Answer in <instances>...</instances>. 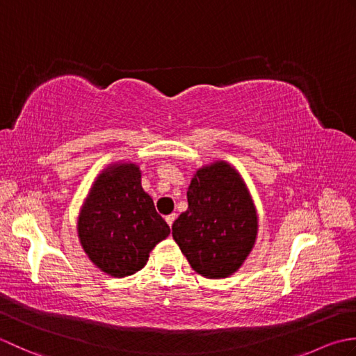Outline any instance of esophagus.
I'll return each instance as SVG.
<instances>
[{
    "label": "esophagus",
    "mask_w": 356,
    "mask_h": 356,
    "mask_svg": "<svg viewBox=\"0 0 356 356\" xmlns=\"http://www.w3.org/2000/svg\"><path fill=\"white\" fill-rule=\"evenodd\" d=\"M165 220H166V223H168V226L171 228L172 223H174V220H176V214H170V216H166V217H165Z\"/></svg>",
    "instance_id": "1"
}]
</instances>
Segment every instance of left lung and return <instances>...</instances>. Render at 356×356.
Here are the masks:
<instances>
[{"mask_svg": "<svg viewBox=\"0 0 356 356\" xmlns=\"http://www.w3.org/2000/svg\"><path fill=\"white\" fill-rule=\"evenodd\" d=\"M188 209L172 223V238L205 278L232 275L252 251L259 217L240 172L225 161L195 171Z\"/></svg>", "mask_w": 356, "mask_h": 356, "instance_id": "obj_1", "label": "left lung"}]
</instances>
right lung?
<instances>
[{"label": "right lung", "instance_id": "add662e5", "mask_svg": "<svg viewBox=\"0 0 356 356\" xmlns=\"http://www.w3.org/2000/svg\"><path fill=\"white\" fill-rule=\"evenodd\" d=\"M168 236L170 226L143 191L138 165L111 163L96 177L78 217L81 246L96 268L118 278L133 275Z\"/></svg>", "mask_w": 356, "mask_h": 356}]
</instances>
